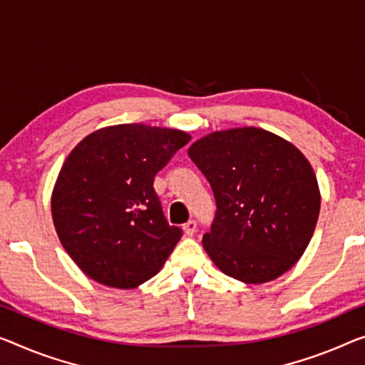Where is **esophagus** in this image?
Wrapping results in <instances>:
<instances>
[{
	"label": "esophagus",
	"instance_id": "1",
	"mask_svg": "<svg viewBox=\"0 0 365 365\" xmlns=\"http://www.w3.org/2000/svg\"><path fill=\"white\" fill-rule=\"evenodd\" d=\"M184 233L189 235V237H192V235L195 233V230H197V222L195 220H189L187 223H184Z\"/></svg>",
	"mask_w": 365,
	"mask_h": 365
}]
</instances>
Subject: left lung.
<instances>
[{
    "label": "left lung",
    "mask_w": 365,
    "mask_h": 365,
    "mask_svg": "<svg viewBox=\"0 0 365 365\" xmlns=\"http://www.w3.org/2000/svg\"><path fill=\"white\" fill-rule=\"evenodd\" d=\"M187 153L214 190L215 218L202 245L215 266L246 284L287 272L310 243L322 202L305 156L256 127L214 132Z\"/></svg>",
    "instance_id": "obj_1"
}]
</instances>
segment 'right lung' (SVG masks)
<instances>
[{"label": "right lung", "instance_id": "obj_1", "mask_svg": "<svg viewBox=\"0 0 365 365\" xmlns=\"http://www.w3.org/2000/svg\"><path fill=\"white\" fill-rule=\"evenodd\" d=\"M189 140L175 128L112 125L68 155L53 187L52 218L88 277L133 289L163 267L182 230L168 223L153 181Z\"/></svg>", "mask_w": 365, "mask_h": 365}]
</instances>
